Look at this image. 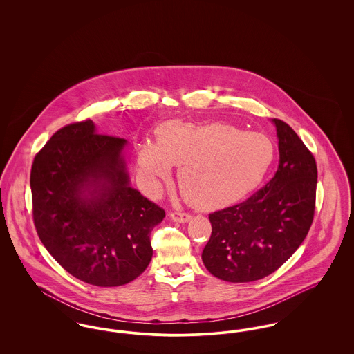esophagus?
<instances>
[{"label": "esophagus", "instance_id": "obj_1", "mask_svg": "<svg viewBox=\"0 0 354 354\" xmlns=\"http://www.w3.org/2000/svg\"><path fill=\"white\" fill-rule=\"evenodd\" d=\"M171 218L174 221H178V223H187L188 220L191 219V215L187 212L174 211V212H171Z\"/></svg>", "mask_w": 354, "mask_h": 354}]
</instances>
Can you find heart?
<instances>
[{
	"label": "heart",
	"mask_w": 354,
	"mask_h": 354,
	"mask_svg": "<svg viewBox=\"0 0 354 354\" xmlns=\"http://www.w3.org/2000/svg\"><path fill=\"white\" fill-rule=\"evenodd\" d=\"M273 158L268 136L224 122H166L156 130V145L145 142L138 150L139 169L151 192L169 179L171 165L180 166L178 179L185 199L204 209L245 196L263 180Z\"/></svg>",
	"instance_id": "b5f03b06"
}]
</instances>
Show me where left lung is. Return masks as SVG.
I'll use <instances>...</instances> for the list:
<instances>
[{"label": "left lung", "instance_id": "1", "mask_svg": "<svg viewBox=\"0 0 354 354\" xmlns=\"http://www.w3.org/2000/svg\"><path fill=\"white\" fill-rule=\"evenodd\" d=\"M280 162L274 176L247 201L209 214L212 234L202 260L230 283L260 280L279 270L300 247L316 208L317 166L293 129L273 119Z\"/></svg>", "mask_w": 354, "mask_h": 354}]
</instances>
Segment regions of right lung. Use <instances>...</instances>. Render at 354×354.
Segmentation results:
<instances>
[{
	"instance_id": "right-lung-1",
	"label": "right lung",
	"mask_w": 354,
	"mask_h": 354,
	"mask_svg": "<svg viewBox=\"0 0 354 354\" xmlns=\"http://www.w3.org/2000/svg\"><path fill=\"white\" fill-rule=\"evenodd\" d=\"M124 145L86 119L59 129L32 165L38 237L64 270L91 286L136 279L151 261L152 228L166 216L129 185Z\"/></svg>"
}]
</instances>
